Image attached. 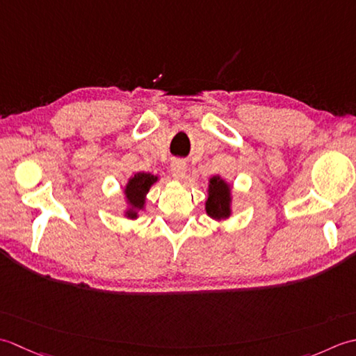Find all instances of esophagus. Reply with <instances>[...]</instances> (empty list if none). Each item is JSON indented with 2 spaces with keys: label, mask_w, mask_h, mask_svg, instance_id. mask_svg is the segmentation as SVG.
I'll list each match as a JSON object with an SVG mask.
<instances>
[{
  "label": "esophagus",
  "mask_w": 356,
  "mask_h": 356,
  "mask_svg": "<svg viewBox=\"0 0 356 356\" xmlns=\"http://www.w3.org/2000/svg\"><path fill=\"white\" fill-rule=\"evenodd\" d=\"M186 172H187V165H186L183 159H173L172 164H170L172 177H175L177 179H181V178L186 177Z\"/></svg>",
  "instance_id": "1"
}]
</instances>
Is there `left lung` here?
<instances>
[{"label": "left lung", "mask_w": 356, "mask_h": 356, "mask_svg": "<svg viewBox=\"0 0 356 356\" xmlns=\"http://www.w3.org/2000/svg\"><path fill=\"white\" fill-rule=\"evenodd\" d=\"M230 186L220 177H213L209 181V195L206 201V212L216 221L226 220L232 213Z\"/></svg>", "instance_id": "obj_1"}]
</instances>
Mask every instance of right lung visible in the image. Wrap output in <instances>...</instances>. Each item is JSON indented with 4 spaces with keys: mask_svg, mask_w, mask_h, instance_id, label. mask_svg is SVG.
Listing matches in <instances>:
<instances>
[{
    "mask_svg": "<svg viewBox=\"0 0 356 356\" xmlns=\"http://www.w3.org/2000/svg\"><path fill=\"white\" fill-rule=\"evenodd\" d=\"M158 181V177L152 175V173L138 172L127 181L124 187L126 201L129 204V209L126 210V216L130 220H135L138 216V212L144 209V202H146V193L149 188L154 186Z\"/></svg>",
    "mask_w": 356,
    "mask_h": 356,
    "instance_id": "obj_1",
    "label": "right lung"
}]
</instances>
